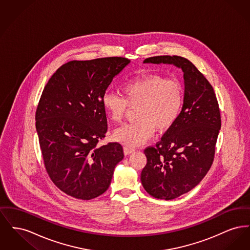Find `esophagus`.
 <instances>
[{"label": "esophagus", "mask_w": 250, "mask_h": 250, "mask_svg": "<svg viewBox=\"0 0 250 250\" xmlns=\"http://www.w3.org/2000/svg\"><path fill=\"white\" fill-rule=\"evenodd\" d=\"M135 151V149L131 146H125L124 148V152H125V155H129L131 153H133Z\"/></svg>", "instance_id": "esophagus-1"}]
</instances>
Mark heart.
I'll return each mask as SVG.
<instances>
[{"mask_svg": "<svg viewBox=\"0 0 250 250\" xmlns=\"http://www.w3.org/2000/svg\"><path fill=\"white\" fill-rule=\"evenodd\" d=\"M124 96L114 93L103 95L102 104L116 124L136 109V121L114 132V139L126 146H137L150 139L155 130L170 129L182 112L185 101L184 86L177 79H167L156 73H143L122 84Z\"/></svg>", "mask_w": 250, "mask_h": 250, "instance_id": "heart-1", "label": "heart"}]
</instances>
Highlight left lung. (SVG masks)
Returning <instances> with one entry per match:
<instances>
[{"label":"left lung","instance_id":"left-lung-1","mask_svg":"<svg viewBox=\"0 0 250 250\" xmlns=\"http://www.w3.org/2000/svg\"><path fill=\"white\" fill-rule=\"evenodd\" d=\"M144 62L173 63L185 79V101L176 123L144 150L147 163L141 180L144 189L161 200H173L193 189L214 162L221 116L214 88L189 60L154 56Z\"/></svg>","mask_w":250,"mask_h":250}]
</instances>
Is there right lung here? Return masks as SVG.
Returning <instances> with one entry per match:
<instances>
[{"mask_svg":"<svg viewBox=\"0 0 250 250\" xmlns=\"http://www.w3.org/2000/svg\"><path fill=\"white\" fill-rule=\"evenodd\" d=\"M125 57L70 61L48 80L36 111V127L44 166L60 190L80 200L102 195L123 146H100L107 130L102 98L113 78L129 63Z\"/></svg>","mask_w":250,"mask_h":250,"instance_id":"obj_1","label":"right lung"}]
</instances>
